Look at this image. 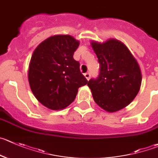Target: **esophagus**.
<instances>
[{"label": "esophagus", "instance_id": "1", "mask_svg": "<svg viewBox=\"0 0 158 158\" xmlns=\"http://www.w3.org/2000/svg\"><path fill=\"white\" fill-rule=\"evenodd\" d=\"M85 78H86L87 80H89L90 79V77H91V74H90V73H85Z\"/></svg>", "mask_w": 158, "mask_h": 158}]
</instances>
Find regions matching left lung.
Returning <instances> with one entry per match:
<instances>
[{"mask_svg":"<svg viewBox=\"0 0 158 158\" xmlns=\"http://www.w3.org/2000/svg\"><path fill=\"white\" fill-rule=\"evenodd\" d=\"M100 65L98 76L88 81L96 104L109 112H117L134 99L141 85L139 64L128 48L116 40L91 43Z\"/></svg>","mask_w":158,"mask_h":158,"instance_id":"1","label":"left lung"}]
</instances>
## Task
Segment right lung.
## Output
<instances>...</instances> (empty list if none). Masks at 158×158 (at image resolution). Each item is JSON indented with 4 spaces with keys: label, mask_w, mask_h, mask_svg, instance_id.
<instances>
[{
    "label": "right lung",
    "mask_w": 158,
    "mask_h": 158,
    "mask_svg": "<svg viewBox=\"0 0 158 158\" xmlns=\"http://www.w3.org/2000/svg\"><path fill=\"white\" fill-rule=\"evenodd\" d=\"M79 42L68 35H53L40 43L31 56L28 81L41 104L60 110L71 104L88 80L73 59Z\"/></svg>",
    "instance_id": "obj_1"
}]
</instances>
